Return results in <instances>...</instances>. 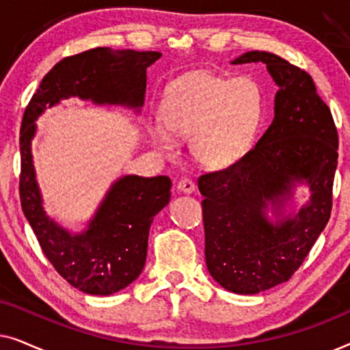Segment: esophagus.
Masks as SVG:
<instances>
[{"label": "esophagus", "mask_w": 350, "mask_h": 350, "mask_svg": "<svg viewBox=\"0 0 350 350\" xmlns=\"http://www.w3.org/2000/svg\"><path fill=\"white\" fill-rule=\"evenodd\" d=\"M176 188H178L180 193L193 194L196 191V185L189 178H183V180H180V183H178V186H176Z\"/></svg>", "instance_id": "esophagus-1"}]
</instances>
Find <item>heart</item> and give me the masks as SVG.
<instances>
[{"mask_svg": "<svg viewBox=\"0 0 350 350\" xmlns=\"http://www.w3.org/2000/svg\"><path fill=\"white\" fill-rule=\"evenodd\" d=\"M261 90L252 78H221L193 73L172 84L162 98L151 142L174 154V137L189 135L191 154L199 164L221 169L237 162L252 145L261 119Z\"/></svg>", "mask_w": 350, "mask_h": 350, "instance_id": "heart-1", "label": "heart"}]
</instances>
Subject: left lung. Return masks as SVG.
<instances>
[{"label":"left lung","instance_id":"1","mask_svg":"<svg viewBox=\"0 0 350 350\" xmlns=\"http://www.w3.org/2000/svg\"><path fill=\"white\" fill-rule=\"evenodd\" d=\"M262 62L277 84L274 119L256 145L226 169L199 176L205 262L223 288L255 295L284 284L327 226L338 165V131L310 75L271 52L250 51L232 65ZM296 183L311 198L283 217ZM271 203L275 224L265 218Z\"/></svg>","mask_w":350,"mask_h":350}]
</instances>
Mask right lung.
I'll return each mask as SVG.
<instances>
[{
	"label": "right lung",
	"instance_id": "right-lung-1",
	"mask_svg": "<svg viewBox=\"0 0 350 350\" xmlns=\"http://www.w3.org/2000/svg\"><path fill=\"white\" fill-rule=\"evenodd\" d=\"M161 55L154 51L95 47L65 57L42 78L23 113L18 185L23 215L55 271L88 295H113L140 275L146 261L150 226L169 204L172 181L165 175L121 176L108 189L88 229L70 232L42 208L31 156L35 121L46 107L70 97L140 111L145 102L146 68Z\"/></svg>",
	"mask_w": 350,
	"mask_h": 350
}]
</instances>
